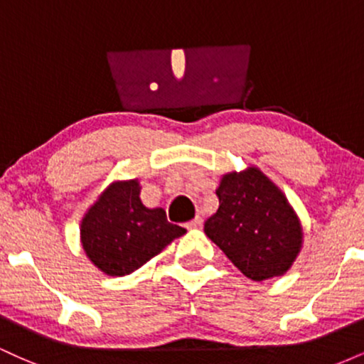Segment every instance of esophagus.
<instances>
[{
  "instance_id": "34e87169",
  "label": "esophagus",
  "mask_w": 364,
  "mask_h": 364,
  "mask_svg": "<svg viewBox=\"0 0 364 364\" xmlns=\"http://www.w3.org/2000/svg\"><path fill=\"white\" fill-rule=\"evenodd\" d=\"M202 224H203V219L200 215H196L193 220H190V223L186 224V228L188 229H198V228H202Z\"/></svg>"
}]
</instances>
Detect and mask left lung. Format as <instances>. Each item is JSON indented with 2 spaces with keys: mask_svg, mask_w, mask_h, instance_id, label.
I'll list each match as a JSON object with an SVG mask.
<instances>
[{
  "mask_svg": "<svg viewBox=\"0 0 364 364\" xmlns=\"http://www.w3.org/2000/svg\"><path fill=\"white\" fill-rule=\"evenodd\" d=\"M215 195L205 235L252 281L286 274L303 248V228L281 188L250 166L224 174Z\"/></svg>",
  "mask_w": 364,
  "mask_h": 364,
  "instance_id": "obj_1",
  "label": "left lung"
}]
</instances>
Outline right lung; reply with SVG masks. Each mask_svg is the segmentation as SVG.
<instances>
[{
  "label": "right lung",
  "instance_id": "1",
  "mask_svg": "<svg viewBox=\"0 0 364 364\" xmlns=\"http://www.w3.org/2000/svg\"><path fill=\"white\" fill-rule=\"evenodd\" d=\"M140 181H112L83 215L80 243L101 272L123 277L135 272L185 228L171 224L164 208H149L140 200Z\"/></svg>",
  "mask_w": 364,
  "mask_h": 364
}]
</instances>
